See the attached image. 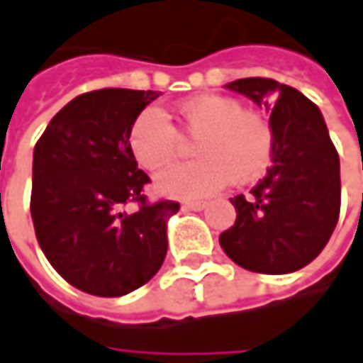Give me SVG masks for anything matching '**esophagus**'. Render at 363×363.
<instances>
[{"mask_svg":"<svg viewBox=\"0 0 363 363\" xmlns=\"http://www.w3.org/2000/svg\"><path fill=\"white\" fill-rule=\"evenodd\" d=\"M206 206H208L206 201H184V208H186V210H195V212L203 210Z\"/></svg>","mask_w":363,"mask_h":363,"instance_id":"1","label":"esophagus"}]
</instances>
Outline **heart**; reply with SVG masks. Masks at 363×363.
Wrapping results in <instances>:
<instances>
[{"instance_id": "heart-1", "label": "heart", "mask_w": 363, "mask_h": 363, "mask_svg": "<svg viewBox=\"0 0 363 363\" xmlns=\"http://www.w3.org/2000/svg\"><path fill=\"white\" fill-rule=\"evenodd\" d=\"M182 130L197 139L189 164H174L155 177V189L168 197H201L216 193L226 182H249L259 177L274 147L270 122L224 95H199L179 108ZM181 147V137L166 114L145 108L128 130V149L145 170L168 164Z\"/></svg>"}]
</instances>
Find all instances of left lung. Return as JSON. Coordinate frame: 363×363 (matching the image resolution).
<instances>
[{
	"instance_id": "left-lung-1",
	"label": "left lung",
	"mask_w": 363,
	"mask_h": 363,
	"mask_svg": "<svg viewBox=\"0 0 363 363\" xmlns=\"http://www.w3.org/2000/svg\"><path fill=\"white\" fill-rule=\"evenodd\" d=\"M226 89L270 112L272 166L249 195L230 197L235 224L220 235L224 253L259 274L308 266L328 243L341 212V166L318 106L272 79H239Z\"/></svg>"
}]
</instances>
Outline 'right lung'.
Listing matches in <instances>:
<instances>
[{"label": "right lung", "instance_id": "add662e5", "mask_svg": "<svg viewBox=\"0 0 363 363\" xmlns=\"http://www.w3.org/2000/svg\"><path fill=\"white\" fill-rule=\"evenodd\" d=\"M160 93L99 89L51 118L33 153L30 216L55 272L89 295L120 297L155 277L177 201L149 203L128 149L135 118ZM137 203L135 213H126Z\"/></svg>", "mask_w": 363, "mask_h": 363}]
</instances>
